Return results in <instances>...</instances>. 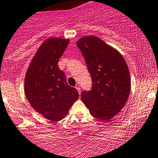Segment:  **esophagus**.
I'll return each instance as SVG.
<instances>
[{"label":"esophagus","instance_id":"1","mask_svg":"<svg viewBox=\"0 0 158 158\" xmlns=\"http://www.w3.org/2000/svg\"><path fill=\"white\" fill-rule=\"evenodd\" d=\"M76 89H77L78 92H79V95H80V94H81V89H80V87H79V86H76Z\"/></svg>","mask_w":158,"mask_h":158}]
</instances>
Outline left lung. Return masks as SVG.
<instances>
[{
  "mask_svg": "<svg viewBox=\"0 0 158 158\" xmlns=\"http://www.w3.org/2000/svg\"><path fill=\"white\" fill-rule=\"evenodd\" d=\"M92 79V89L84 90L81 98L94 118L110 120L123 109L131 89L128 67L125 59L96 36L76 42Z\"/></svg>",
  "mask_w": 158,
  "mask_h": 158,
  "instance_id": "8db88e82",
  "label": "left lung"
}]
</instances>
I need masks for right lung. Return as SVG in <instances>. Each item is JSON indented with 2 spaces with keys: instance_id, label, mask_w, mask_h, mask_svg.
Instances as JSON below:
<instances>
[{
  "instance_id": "obj_1",
  "label": "right lung",
  "mask_w": 158,
  "mask_h": 158,
  "mask_svg": "<svg viewBox=\"0 0 158 158\" xmlns=\"http://www.w3.org/2000/svg\"><path fill=\"white\" fill-rule=\"evenodd\" d=\"M69 40L50 38L42 44L32 60L25 77V95L32 107L52 122L63 119L79 98L69 86L58 62Z\"/></svg>"
}]
</instances>
